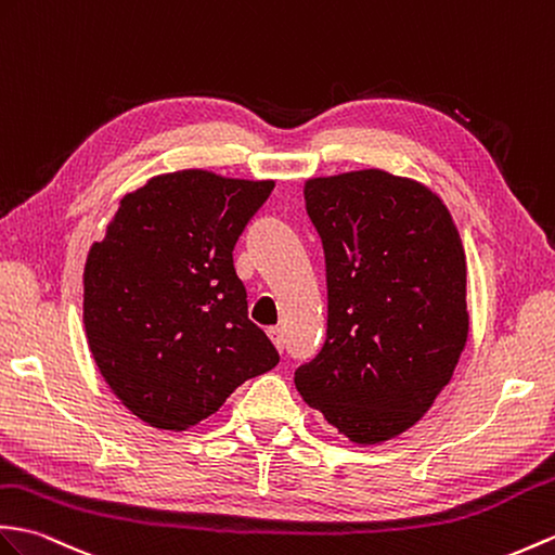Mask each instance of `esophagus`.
<instances>
[{"label":"esophagus","instance_id":"esophagus-1","mask_svg":"<svg viewBox=\"0 0 555 555\" xmlns=\"http://www.w3.org/2000/svg\"><path fill=\"white\" fill-rule=\"evenodd\" d=\"M267 336L272 338V343H274L276 350H279V352H283V331H281L279 326H272V328L267 331Z\"/></svg>","mask_w":555,"mask_h":555}]
</instances>
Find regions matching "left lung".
I'll return each instance as SVG.
<instances>
[{"instance_id":"1","label":"left lung","mask_w":555,"mask_h":555,"mask_svg":"<svg viewBox=\"0 0 555 555\" xmlns=\"http://www.w3.org/2000/svg\"><path fill=\"white\" fill-rule=\"evenodd\" d=\"M305 203L324 243L328 328L295 388L352 442L380 444L454 376L468 340L466 253L447 205L414 179L317 177Z\"/></svg>"}]
</instances>
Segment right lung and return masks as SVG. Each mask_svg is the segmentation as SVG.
Segmentation results:
<instances>
[{
	"instance_id": "add662e5",
	"label": "right lung",
	"mask_w": 555,
	"mask_h": 555,
	"mask_svg": "<svg viewBox=\"0 0 555 555\" xmlns=\"http://www.w3.org/2000/svg\"><path fill=\"white\" fill-rule=\"evenodd\" d=\"M274 182L158 175L120 201L85 264V333L113 395L160 430L208 418L279 364L248 319L234 246Z\"/></svg>"
}]
</instances>
